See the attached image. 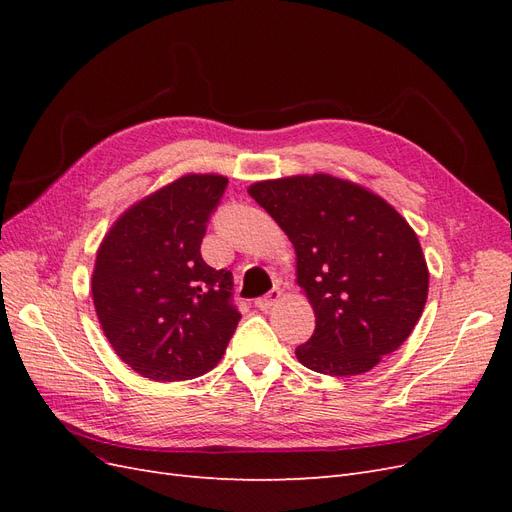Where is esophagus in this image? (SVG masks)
<instances>
[{
  "mask_svg": "<svg viewBox=\"0 0 512 512\" xmlns=\"http://www.w3.org/2000/svg\"><path fill=\"white\" fill-rule=\"evenodd\" d=\"M280 301H282V290H280V288H273L271 292L265 294V297L256 299V307L262 309V312H269V309L275 307Z\"/></svg>",
  "mask_w": 512,
  "mask_h": 512,
  "instance_id": "obj_1",
  "label": "esophagus"
}]
</instances>
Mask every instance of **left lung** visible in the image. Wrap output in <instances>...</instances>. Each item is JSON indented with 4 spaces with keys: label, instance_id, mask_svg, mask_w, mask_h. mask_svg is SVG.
<instances>
[{
    "label": "left lung",
    "instance_id": "left-lung-1",
    "mask_svg": "<svg viewBox=\"0 0 512 512\" xmlns=\"http://www.w3.org/2000/svg\"><path fill=\"white\" fill-rule=\"evenodd\" d=\"M297 254V284L316 331L294 350L301 365L356 376L395 352L421 318L429 269L416 232L363 185L327 173L256 181L247 188Z\"/></svg>",
    "mask_w": 512,
    "mask_h": 512
}]
</instances>
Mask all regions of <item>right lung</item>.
Returning a JSON list of instances; mask_svg holds the SVG:
<instances>
[{"mask_svg":"<svg viewBox=\"0 0 512 512\" xmlns=\"http://www.w3.org/2000/svg\"><path fill=\"white\" fill-rule=\"evenodd\" d=\"M228 179L190 173L136 200L104 235L94 273L100 327L115 354L156 382L190 380L220 363L241 314L232 273L200 256Z\"/></svg>","mask_w":512,"mask_h":512,"instance_id":"add662e5","label":"right lung"}]
</instances>
